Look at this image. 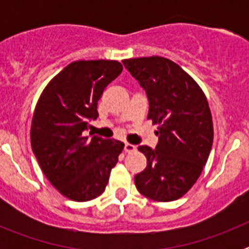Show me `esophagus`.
Listing matches in <instances>:
<instances>
[{
    "label": "esophagus",
    "mask_w": 249,
    "mask_h": 249,
    "mask_svg": "<svg viewBox=\"0 0 249 249\" xmlns=\"http://www.w3.org/2000/svg\"><path fill=\"white\" fill-rule=\"evenodd\" d=\"M137 149V147L135 144H131V143H124V152L127 153H131V152H135Z\"/></svg>",
    "instance_id": "esophagus-1"
}]
</instances>
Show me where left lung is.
<instances>
[{
  "mask_svg": "<svg viewBox=\"0 0 249 249\" xmlns=\"http://www.w3.org/2000/svg\"><path fill=\"white\" fill-rule=\"evenodd\" d=\"M148 98V120L158 123L155 148L140 146L147 158L135 177L141 195L158 202L176 201L201 176L213 143L208 102L192 77L164 57L123 61Z\"/></svg>",
  "mask_w": 249,
  "mask_h": 249,
  "instance_id": "8db88e82",
  "label": "left lung"
}]
</instances>
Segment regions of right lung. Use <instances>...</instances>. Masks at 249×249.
<instances>
[{
    "instance_id": "add662e5",
    "label": "right lung",
    "mask_w": 249,
    "mask_h": 249,
    "mask_svg": "<svg viewBox=\"0 0 249 249\" xmlns=\"http://www.w3.org/2000/svg\"><path fill=\"white\" fill-rule=\"evenodd\" d=\"M123 67L117 61H76L42 92L31 126V146L39 167L61 195L86 202L102 195L124 144L85 137L98 117L97 102Z\"/></svg>"
}]
</instances>
